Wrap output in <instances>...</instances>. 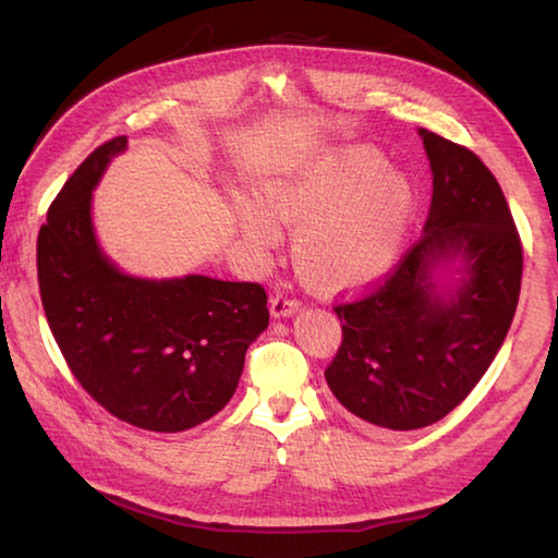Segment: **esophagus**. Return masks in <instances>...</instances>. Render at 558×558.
Returning <instances> with one entry per match:
<instances>
[{"label": "esophagus", "mask_w": 558, "mask_h": 558, "mask_svg": "<svg viewBox=\"0 0 558 558\" xmlns=\"http://www.w3.org/2000/svg\"><path fill=\"white\" fill-rule=\"evenodd\" d=\"M298 310H300V302L298 300H290L288 295H282V292H276V295L270 298V315L276 317V319L295 315Z\"/></svg>", "instance_id": "34e87169"}]
</instances>
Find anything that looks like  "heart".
<instances>
[{
	"instance_id": "1",
	"label": "heart",
	"mask_w": 558,
	"mask_h": 558,
	"mask_svg": "<svg viewBox=\"0 0 558 558\" xmlns=\"http://www.w3.org/2000/svg\"><path fill=\"white\" fill-rule=\"evenodd\" d=\"M415 211L411 179L389 169L372 145H335L260 184V196L239 194L233 219L253 251L292 231V263L319 292L356 290L393 266Z\"/></svg>"
}]
</instances>
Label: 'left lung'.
<instances>
[{
	"label": "left lung",
	"mask_w": 558,
	"mask_h": 558,
	"mask_svg": "<svg viewBox=\"0 0 558 558\" xmlns=\"http://www.w3.org/2000/svg\"><path fill=\"white\" fill-rule=\"evenodd\" d=\"M433 196L421 241L384 286L335 313L342 347L327 386L372 426L415 430L475 389L502 347L522 286V245L493 172L430 130Z\"/></svg>",
	"instance_id": "8db88e82"
}]
</instances>
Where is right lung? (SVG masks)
<instances>
[{"label":"right lung","instance_id":"right-lung-1","mask_svg":"<svg viewBox=\"0 0 558 558\" xmlns=\"http://www.w3.org/2000/svg\"><path fill=\"white\" fill-rule=\"evenodd\" d=\"M125 149L128 137L100 145L53 199L36 243L41 305L73 376L102 409L179 433L231 401L245 349L268 327V298L258 282L130 276L106 256L93 189Z\"/></svg>","mask_w":558,"mask_h":558}]
</instances>
